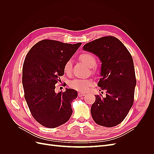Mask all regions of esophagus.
<instances>
[{
  "instance_id": "esophagus-1",
  "label": "esophagus",
  "mask_w": 154,
  "mask_h": 154,
  "mask_svg": "<svg viewBox=\"0 0 154 154\" xmlns=\"http://www.w3.org/2000/svg\"><path fill=\"white\" fill-rule=\"evenodd\" d=\"M86 94L85 92H78V96L79 97H82V96H84Z\"/></svg>"
}]
</instances>
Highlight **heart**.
Here are the masks:
<instances>
[{"instance_id": "obj_1", "label": "heart", "mask_w": 154, "mask_h": 154, "mask_svg": "<svg viewBox=\"0 0 154 154\" xmlns=\"http://www.w3.org/2000/svg\"><path fill=\"white\" fill-rule=\"evenodd\" d=\"M80 60L83 63H84L86 66L88 67L92 68L96 63V60L94 56L88 53H83L80 57ZM64 72L67 75L71 74L72 72V61L71 60H68L65 63L63 67ZM92 80L90 79H82V78H76L71 80L69 82V86L74 90L79 91H86L90 87L93 85Z\"/></svg>"}]
</instances>
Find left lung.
Segmentation results:
<instances>
[{"label":"left lung","mask_w":154,"mask_h":154,"mask_svg":"<svg viewBox=\"0 0 154 154\" xmlns=\"http://www.w3.org/2000/svg\"><path fill=\"white\" fill-rule=\"evenodd\" d=\"M83 49L100 58L101 78L97 85L106 93L104 97L95 95L92 117L97 125L115 127L123 122L134 103L136 80L132 56L122 42L112 36L90 42Z\"/></svg>","instance_id":"8db88e82"}]
</instances>
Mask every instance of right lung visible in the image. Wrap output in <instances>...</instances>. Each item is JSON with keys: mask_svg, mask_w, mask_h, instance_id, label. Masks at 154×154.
Returning <instances> with one entry per match:
<instances>
[{"mask_svg": "<svg viewBox=\"0 0 154 154\" xmlns=\"http://www.w3.org/2000/svg\"><path fill=\"white\" fill-rule=\"evenodd\" d=\"M81 45L43 40L26 55L22 68L24 97L32 117L45 127H59L72 115L71 103L77 97V91L66 88L56 93L55 84L64 74L65 63Z\"/></svg>", "mask_w": 154, "mask_h": 154, "instance_id": "obj_1", "label": "right lung"}]
</instances>
